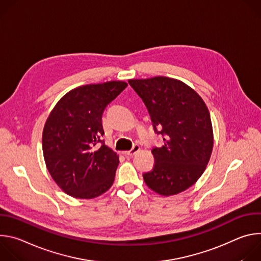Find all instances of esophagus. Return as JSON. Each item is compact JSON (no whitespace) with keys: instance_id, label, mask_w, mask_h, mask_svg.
Returning a JSON list of instances; mask_svg holds the SVG:
<instances>
[{"instance_id":"34e87169","label":"esophagus","mask_w":261,"mask_h":261,"mask_svg":"<svg viewBox=\"0 0 261 261\" xmlns=\"http://www.w3.org/2000/svg\"><path fill=\"white\" fill-rule=\"evenodd\" d=\"M139 150H140V146H139L138 144H135V145H133V147L131 148L130 151L124 152V154H125L126 156H133V155H135Z\"/></svg>"}]
</instances>
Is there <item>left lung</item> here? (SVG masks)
Wrapping results in <instances>:
<instances>
[{
    "label": "left lung",
    "instance_id": "8db88e82",
    "mask_svg": "<svg viewBox=\"0 0 261 261\" xmlns=\"http://www.w3.org/2000/svg\"><path fill=\"white\" fill-rule=\"evenodd\" d=\"M144 102L163 145L154 147L155 165L143 173L146 186L163 196L178 194L201 176L210 161L214 134L202 98L185 83L156 76L129 80Z\"/></svg>",
    "mask_w": 261,
    "mask_h": 261
}]
</instances>
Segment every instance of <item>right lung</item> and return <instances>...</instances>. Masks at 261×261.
Segmentation results:
<instances>
[{"mask_svg": "<svg viewBox=\"0 0 261 261\" xmlns=\"http://www.w3.org/2000/svg\"><path fill=\"white\" fill-rule=\"evenodd\" d=\"M127 86L111 81L79 87L50 111L42 133L44 161L54 180L70 196L92 199L113 186L119 155L101 139L102 115Z\"/></svg>", "mask_w": 261, "mask_h": 261, "instance_id": "right-lung-1", "label": "right lung"}]
</instances>
